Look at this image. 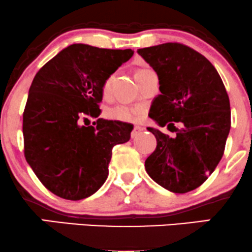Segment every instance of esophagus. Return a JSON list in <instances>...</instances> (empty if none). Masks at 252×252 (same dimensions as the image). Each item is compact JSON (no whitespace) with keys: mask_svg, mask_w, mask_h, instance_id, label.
<instances>
[{"mask_svg":"<svg viewBox=\"0 0 252 252\" xmlns=\"http://www.w3.org/2000/svg\"><path fill=\"white\" fill-rule=\"evenodd\" d=\"M142 130H143L142 126H135L134 129H132V131H131V137H132V138L136 137V136H137L138 134H141V131H142Z\"/></svg>","mask_w":252,"mask_h":252,"instance_id":"esophagus-1","label":"esophagus"}]
</instances>
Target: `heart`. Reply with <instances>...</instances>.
Returning a JSON list of instances; mask_svg holds the SVG:
<instances>
[{
	"label": "heart",
	"mask_w": 252,
	"mask_h": 252,
	"mask_svg": "<svg viewBox=\"0 0 252 252\" xmlns=\"http://www.w3.org/2000/svg\"><path fill=\"white\" fill-rule=\"evenodd\" d=\"M143 70L137 71L141 72ZM114 74L109 76L105 79V82L103 84L102 88V94L104 98L110 97L112 91V83H114ZM146 114V106L142 104H138V105H126V104H117V105L110 108L106 111V116L110 120L118 121V122H126V123H131V122H137L138 120L143 117V115Z\"/></svg>",
	"instance_id": "heart-1"
}]
</instances>
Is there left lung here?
I'll return each instance as SVG.
<instances>
[{
	"label": "left lung",
	"mask_w": 252,
	"mask_h": 252,
	"mask_svg": "<svg viewBox=\"0 0 252 252\" xmlns=\"http://www.w3.org/2000/svg\"><path fill=\"white\" fill-rule=\"evenodd\" d=\"M137 53L156 72L160 92L149 117L160 126L180 123L174 138L158 129L156 149L144 162L156 184L174 193L198 189L224 154L231 128L230 99L215 66L202 54L178 42L141 48Z\"/></svg>",
	"instance_id": "left-lung-1"
}]
</instances>
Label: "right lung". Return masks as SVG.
<instances>
[{"mask_svg":"<svg viewBox=\"0 0 252 252\" xmlns=\"http://www.w3.org/2000/svg\"><path fill=\"white\" fill-rule=\"evenodd\" d=\"M132 54L73 43L34 77L24 111L25 158L53 194L80 200L96 193L108 178L114 146L130 140L132 124L82 123L99 116L104 82Z\"/></svg>","mask_w":252,"mask_h":252,"instance_id":"right-lung-1","label":"right lung"}]
</instances>
